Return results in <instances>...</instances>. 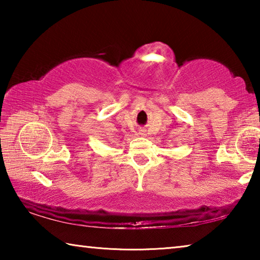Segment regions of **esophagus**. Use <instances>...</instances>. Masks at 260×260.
<instances>
[{"instance_id":"1","label":"esophagus","mask_w":260,"mask_h":260,"mask_svg":"<svg viewBox=\"0 0 260 260\" xmlns=\"http://www.w3.org/2000/svg\"><path fill=\"white\" fill-rule=\"evenodd\" d=\"M139 134H141V135H143L144 133H143V132H142V131H140V132H139Z\"/></svg>"}]
</instances>
